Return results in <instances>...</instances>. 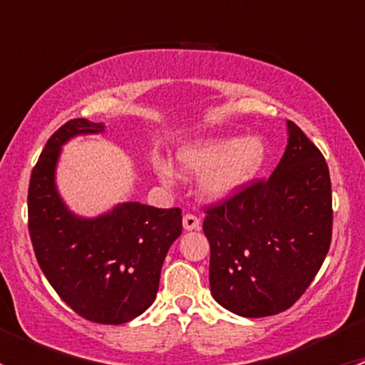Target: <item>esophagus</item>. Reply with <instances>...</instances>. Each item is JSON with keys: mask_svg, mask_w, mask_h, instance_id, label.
<instances>
[{"mask_svg": "<svg viewBox=\"0 0 365 365\" xmlns=\"http://www.w3.org/2000/svg\"><path fill=\"white\" fill-rule=\"evenodd\" d=\"M200 226H201V222L196 215H192V213H187V215H183V230L185 231L200 230Z\"/></svg>", "mask_w": 365, "mask_h": 365, "instance_id": "1", "label": "esophagus"}]
</instances>
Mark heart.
Here are the masks:
<instances>
[{"label": "heart", "instance_id": "1", "mask_svg": "<svg viewBox=\"0 0 365 365\" xmlns=\"http://www.w3.org/2000/svg\"><path fill=\"white\" fill-rule=\"evenodd\" d=\"M267 157L268 146L261 135H220L183 146L176 159L187 175H203L200 192L205 200L226 201L256 178ZM159 176L171 183L173 169L162 168Z\"/></svg>", "mask_w": 365, "mask_h": 365}]
</instances>
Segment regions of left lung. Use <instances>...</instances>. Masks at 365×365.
Masks as SVG:
<instances>
[{
    "label": "left lung",
    "mask_w": 365,
    "mask_h": 365,
    "mask_svg": "<svg viewBox=\"0 0 365 365\" xmlns=\"http://www.w3.org/2000/svg\"><path fill=\"white\" fill-rule=\"evenodd\" d=\"M270 178L208 208L210 292L244 318L286 311L318 274L332 238V187L322 152L293 121Z\"/></svg>",
    "instance_id": "left-lung-1"
}]
</instances>
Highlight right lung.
Returning a JSON list of instances; mask_svg holds the SVG:
<instances>
[{"label":"right lung","instance_id":"add662e5","mask_svg":"<svg viewBox=\"0 0 365 365\" xmlns=\"http://www.w3.org/2000/svg\"><path fill=\"white\" fill-rule=\"evenodd\" d=\"M102 132L104 123L76 118L51 135L29 180L28 222L36 261L61 300L90 322L121 325L155 300L182 210L125 201L97 217L72 212L56 185L61 148Z\"/></svg>","mask_w":365,"mask_h":365}]
</instances>
